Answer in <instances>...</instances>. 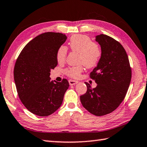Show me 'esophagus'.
<instances>
[{"instance_id":"esophagus-1","label":"esophagus","mask_w":147,"mask_h":147,"mask_svg":"<svg viewBox=\"0 0 147 147\" xmlns=\"http://www.w3.org/2000/svg\"><path fill=\"white\" fill-rule=\"evenodd\" d=\"M68 82H69V84H70V86H73V85H76V84H77L78 82L77 80H71V79H70V80H68Z\"/></svg>"}]
</instances>
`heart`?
Here are the masks:
<instances>
[{
  "label": "heart",
  "instance_id": "1",
  "mask_svg": "<svg viewBox=\"0 0 147 147\" xmlns=\"http://www.w3.org/2000/svg\"><path fill=\"white\" fill-rule=\"evenodd\" d=\"M69 46L71 51L79 53V63L88 68L95 67L101 58V51L100 46L86 35H76L71 37L69 41ZM67 55V47L64 46L59 47L56 53L57 61L60 63H63ZM82 71V66L79 65L67 68L65 73L69 77L77 78Z\"/></svg>",
  "mask_w": 147,
  "mask_h": 147
}]
</instances>
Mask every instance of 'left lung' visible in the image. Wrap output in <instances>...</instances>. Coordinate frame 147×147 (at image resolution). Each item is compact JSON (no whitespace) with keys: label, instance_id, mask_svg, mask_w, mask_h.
<instances>
[{"label":"left lung","instance_id":"8db88e82","mask_svg":"<svg viewBox=\"0 0 147 147\" xmlns=\"http://www.w3.org/2000/svg\"><path fill=\"white\" fill-rule=\"evenodd\" d=\"M101 56L90 74L97 86L88 82L87 91L80 96L82 106L92 114L102 116L112 112L124 99L131 79V69L123 46L107 35L96 36Z\"/></svg>","mask_w":147,"mask_h":147}]
</instances>
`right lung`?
I'll return each instance as SVG.
<instances>
[{
	"label": "right lung",
	"mask_w": 147,
	"mask_h": 147,
	"mask_svg": "<svg viewBox=\"0 0 147 147\" xmlns=\"http://www.w3.org/2000/svg\"><path fill=\"white\" fill-rule=\"evenodd\" d=\"M61 33L46 32L26 45L14 68V79L20 100L36 115H51L61 107L69 87L67 79L51 80L50 71L57 65V51L67 40Z\"/></svg>",
	"instance_id": "1"
}]
</instances>
